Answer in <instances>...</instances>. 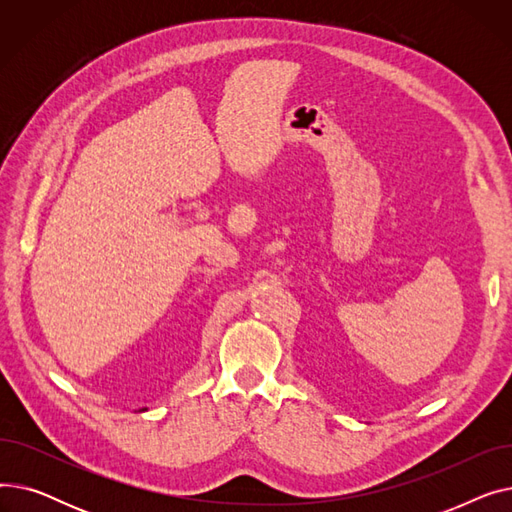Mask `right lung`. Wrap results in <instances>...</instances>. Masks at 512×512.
I'll return each mask as SVG.
<instances>
[{
  "mask_svg": "<svg viewBox=\"0 0 512 512\" xmlns=\"http://www.w3.org/2000/svg\"><path fill=\"white\" fill-rule=\"evenodd\" d=\"M141 411H147V409H141Z\"/></svg>",
  "mask_w": 512,
  "mask_h": 512,
  "instance_id": "right-lung-1",
  "label": "right lung"
}]
</instances>
